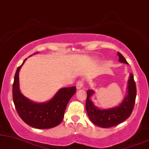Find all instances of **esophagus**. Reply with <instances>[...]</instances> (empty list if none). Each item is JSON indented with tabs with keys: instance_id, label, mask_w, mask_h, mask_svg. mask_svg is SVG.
<instances>
[{
	"instance_id": "esophagus-1",
	"label": "esophagus",
	"mask_w": 149,
	"mask_h": 149,
	"mask_svg": "<svg viewBox=\"0 0 149 149\" xmlns=\"http://www.w3.org/2000/svg\"><path fill=\"white\" fill-rule=\"evenodd\" d=\"M83 81L80 80V81H79L77 83L76 87H77V89H81V88H82V87H83Z\"/></svg>"
}]
</instances>
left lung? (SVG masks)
Instances as JSON below:
<instances>
[{
    "mask_svg": "<svg viewBox=\"0 0 149 149\" xmlns=\"http://www.w3.org/2000/svg\"><path fill=\"white\" fill-rule=\"evenodd\" d=\"M117 55L120 62L128 64L125 58L119 52H117ZM126 91V95L119 106L110 109H101L95 107L91 101V97L94 94L95 91L93 89H88L87 91L85 107L91 121L99 127L108 128L119 125L127 119L133 111L136 97V83L132 73H130Z\"/></svg>",
    "mask_w": 149,
    "mask_h": 149,
    "instance_id": "obj_1",
    "label": "left lung"
}]
</instances>
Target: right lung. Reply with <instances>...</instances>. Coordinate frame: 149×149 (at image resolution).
Masks as SVG:
<instances>
[{"mask_svg": "<svg viewBox=\"0 0 149 149\" xmlns=\"http://www.w3.org/2000/svg\"><path fill=\"white\" fill-rule=\"evenodd\" d=\"M26 59L18 67L14 77L13 99L15 109L21 119L32 127L49 129L56 127L63 120L66 106L76 92V87L61 88L52 99L45 102L31 100L24 96L19 89V72Z\"/></svg>", "mask_w": 149, "mask_h": 149, "instance_id": "add662e5", "label": "right lung"}]
</instances>
